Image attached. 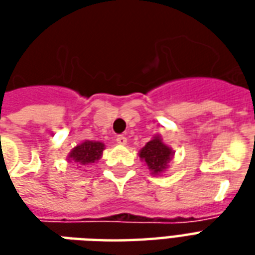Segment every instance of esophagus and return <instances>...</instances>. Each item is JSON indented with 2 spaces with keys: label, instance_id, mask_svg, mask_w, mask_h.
<instances>
[{
  "label": "esophagus",
  "instance_id": "1",
  "mask_svg": "<svg viewBox=\"0 0 255 255\" xmlns=\"http://www.w3.org/2000/svg\"><path fill=\"white\" fill-rule=\"evenodd\" d=\"M116 142L119 144H122V146H124V144H127V138L124 136V135H119L116 138Z\"/></svg>",
  "mask_w": 255,
  "mask_h": 255
}]
</instances>
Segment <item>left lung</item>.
Segmentation results:
<instances>
[{"label":"left lung","instance_id":"obj_1","mask_svg":"<svg viewBox=\"0 0 255 255\" xmlns=\"http://www.w3.org/2000/svg\"><path fill=\"white\" fill-rule=\"evenodd\" d=\"M139 157L149 166L151 175H160L168 168V164L173 157V150L166 146L161 136L157 135L140 149Z\"/></svg>","mask_w":255,"mask_h":255}]
</instances>
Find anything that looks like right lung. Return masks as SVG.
<instances>
[{"mask_svg": "<svg viewBox=\"0 0 255 255\" xmlns=\"http://www.w3.org/2000/svg\"><path fill=\"white\" fill-rule=\"evenodd\" d=\"M104 150H105V144L102 142L84 140L71 150V153L68 154V161L78 162L80 165H90L100 160Z\"/></svg>", "mask_w": 255, "mask_h": 255, "instance_id": "1", "label": "right lung"}]
</instances>
